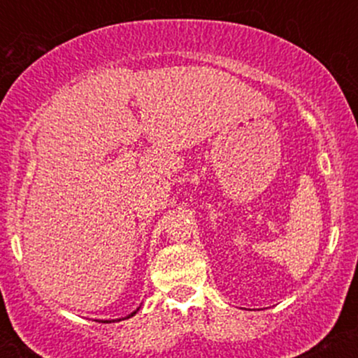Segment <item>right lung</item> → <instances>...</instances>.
Returning a JSON list of instances; mask_svg holds the SVG:
<instances>
[{
	"mask_svg": "<svg viewBox=\"0 0 358 358\" xmlns=\"http://www.w3.org/2000/svg\"><path fill=\"white\" fill-rule=\"evenodd\" d=\"M138 310H139V308H138ZM138 310H136V311H138ZM136 311H134V313H131L129 316H126V318H131V316H133V315H136ZM113 322H114V320H113ZM119 322H121V320H119Z\"/></svg>",
	"mask_w": 358,
	"mask_h": 358,
	"instance_id": "1",
	"label": "right lung"
}]
</instances>
